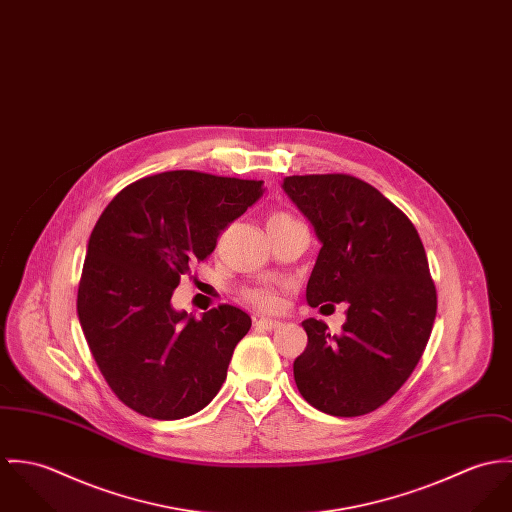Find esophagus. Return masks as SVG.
<instances>
[{"label": "esophagus", "instance_id": "esophagus-1", "mask_svg": "<svg viewBox=\"0 0 512 512\" xmlns=\"http://www.w3.org/2000/svg\"><path fill=\"white\" fill-rule=\"evenodd\" d=\"M255 326H257L259 330H265V332H273V330L281 328V326H283V322H279V320H271V318H259V320L255 322Z\"/></svg>", "mask_w": 512, "mask_h": 512}]
</instances>
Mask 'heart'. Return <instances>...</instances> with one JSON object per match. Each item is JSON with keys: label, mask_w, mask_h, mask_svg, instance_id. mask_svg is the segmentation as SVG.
<instances>
[{"label": "heart", "mask_w": 512, "mask_h": 512, "mask_svg": "<svg viewBox=\"0 0 512 512\" xmlns=\"http://www.w3.org/2000/svg\"><path fill=\"white\" fill-rule=\"evenodd\" d=\"M294 218L286 212H275L269 216L267 220V226H273V224H284V222H292ZM243 298L253 304L255 308L259 310H275L279 306V292L271 286H251V288H245L243 290Z\"/></svg>", "instance_id": "1"}]
</instances>
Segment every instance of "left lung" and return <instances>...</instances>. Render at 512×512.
Wrapping results in <instances>:
<instances>
[{"mask_svg": "<svg viewBox=\"0 0 512 512\" xmlns=\"http://www.w3.org/2000/svg\"><path fill=\"white\" fill-rule=\"evenodd\" d=\"M283 188L322 243L308 304H347L336 336L322 320L302 322L308 345L294 359L296 387L332 416L373 412L412 375L434 326L436 286L420 235L355 176H286Z\"/></svg>", "mask_w": 512, "mask_h": 512, "instance_id": "obj_1", "label": "left lung"}]
</instances>
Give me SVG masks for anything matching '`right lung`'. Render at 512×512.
<instances>
[{
  "mask_svg": "<svg viewBox=\"0 0 512 512\" xmlns=\"http://www.w3.org/2000/svg\"><path fill=\"white\" fill-rule=\"evenodd\" d=\"M263 192V180L161 172L125 186L102 212L76 310L98 369L131 410L178 420L222 389L251 318L222 304L196 320L172 308V292Z\"/></svg>",
  "mask_w": 512,
  "mask_h": 512,
  "instance_id": "1",
  "label": "right lung"
}]
</instances>
